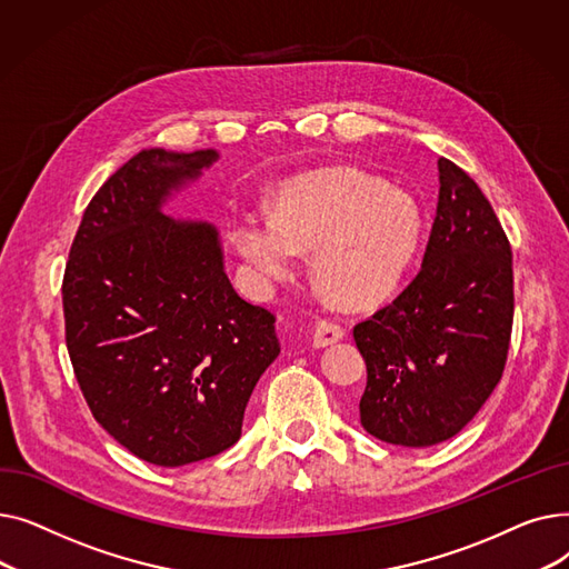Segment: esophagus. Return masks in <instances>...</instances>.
<instances>
[{
	"mask_svg": "<svg viewBox=\"0 0 569 569\" xmlns=\"http://www.w3.org/2000/svg\"><path fill=\"white\" fill-rule=\"evenodd\" d=\"M346 337L343 327L330 320H318L313 327V348H327Z\"/></svg>",
	"mask_w": 569,
	"mask_h": 569,
	"instance_id": "1",
	"label": "esophagus"
}]
</instances>
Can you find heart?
I'll return each instance as SVG.
<instances>
[{
	"label": "heart",
	"mask_w": 569,
	"mask_h": 569,
	"mask_svg": "<svg viewBox=\"0 0 569 569\" xmlns=\"http://www.w3.org/2000/svg\"><path fill=\"white\" fill-rule=\"evenodd\" d=\"M425 230L422 204L408 191L355 168H325L283 182L272 214H234L230 237L258 283L292 277L297 253H311L327 300L371 309L399 290Z\"/></svg>",
	"instance_id": "heart-1"
}]
</instances>
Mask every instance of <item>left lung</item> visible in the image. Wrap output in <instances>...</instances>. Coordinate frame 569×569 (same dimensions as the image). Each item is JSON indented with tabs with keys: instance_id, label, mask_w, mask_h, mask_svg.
I'll use <instances>...</instances> for the list:
<instances>
[{
	"instance_id": "left-lung-1",
	"label": "left lung",
	"mask_w": 569,
	"mask_h": 569,
	"mask_svg": "<svg viewBox=\"0 0 569 569\" xmlns=\"http://www.w3.org/2000/svg\"><path fill=\"white\" fill-rule=\"evenodd\" d=\"M438 182L420 274L352 330L367 362L360 422L403 447L450 440L472 420L502 376L515 318L512 249L489 200L447 159Z\"/></svg>"
}]
</instances>
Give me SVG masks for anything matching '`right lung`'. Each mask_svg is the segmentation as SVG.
I'll use <instances>...</instances> for the list:
<instances>
[{
	"label": "right lung",
	"instance_id": "obj_1",
	"mask_svg": "<svg viewBox=\"0 0 569 569\" xmlns=\"http://www.w3.org/2000/svg\"><path fill=\"white\" fill-rule=\"evenodd\" d=\"M217 161V149H142L87 204L64 272L67 348L89 410L163 468L232 447L281 352L274 316L234 292L219 228L163 212Z\"/></svg>",
	"mask_w": 569,
	"mask_h": 569
}]
</instances>
